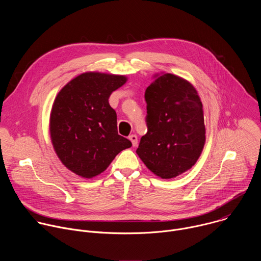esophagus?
<instances>
[{"label": "esophagus", "instance_id": "34e87169", "mask_svg": "<svg viewBox=\"0 0 261 261\" xmlns=\"http://www.w3.org/2000/svg\"><path fill=\"white\" fill-rule=\"evenodd\" d=\"M129 139H130V141L132 142V145H133V146L137 145V136H136L135 134H131V135L129 136Z\"/></svg>", "mask_w": 261, "mask_h": 261}]
</instances>
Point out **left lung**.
I'll return each instance as SVG.
<instances>
[{
    "instance_id": "1",
    "label": "left lung",
    "mask_w": 261,
    "mask_h": 261,
    "mask_svg": "<svg viewBox=\"0 0 261 261\" xmlns=\"http://www.w3.org/2000/svg\"><path fill=\"white\" fill-rule=\"evenodd\" d=\"M144 93L147 132L137 155L162 178H173L198 160L205 142L202 103L196 89L170 73L156 74Z\"/></svg>"
}]
</instances>
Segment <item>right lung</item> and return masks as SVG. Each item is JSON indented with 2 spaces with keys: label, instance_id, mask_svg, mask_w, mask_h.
<instances>
[{
  "label": "right lung",
  "instance_id": "1",
  "mask_svg": "<svg viewBox=\"0 0 261 261\" xmlns=\"http://www.w3.org/2000/svg\"><path fill=\"white\" fill-rule=\"evenodd\" d=\"M127 77L86 72L70 81L57 95L49 119L55 152L72 172L92 178L103 172L132 143L118 134L117 114L108 103Z\"/></svg>",
  "mask_w": 261,
  "mask_h": 261
}]
</instances>
